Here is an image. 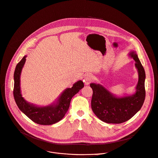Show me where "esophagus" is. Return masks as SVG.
Wrapping results in <instances>:
<instances>
[{
    "label": "esophagus",
    "instance_id": "obj_1",
    "mask_svg": "<svg viewBox=\"0 0 158 158\" xmlns=\"http://www.w3.org/2000/svg\"><path fill=\"white\" fill-rule=\"evenodd\" d=\"M93 77L91 75H90V74L87 75L85 77L84 80L85 85H89L93 81Z\"/></svg>",
    "mask_w": 158,
    "mask_h": 158
}]
</instances>
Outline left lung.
I'll return each instance as SVG.
<instances>
[{"label":"left lung","instance_id":"left-lung-1","mask_svg":"<svg viewBox=\"0 0 158 158\" xmlns=\"http://www.w3.org/2000/svg\"><path fill=\"white\" fill-rule=\"evenodd\" d=\"M129 56L135 60V65L139 74L136 91L134 94L117 97L111 93L102 84H90L93 89L91 108L96 116L104 122L108 123L125 122L135 115L144 102L145 70L135 52H131Z\"/></svg>","mask_w":158,"mask_h":158}]
</instances>
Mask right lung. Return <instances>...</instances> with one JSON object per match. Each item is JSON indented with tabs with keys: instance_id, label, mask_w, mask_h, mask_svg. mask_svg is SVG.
Instances as JSON below:
<instances>
[{
	"instance_id": "1",
	"label": "right lung",
	"mask_w": 158,
	"mask_h": 158,
	"mask_svg": "<svg viewBox=\"0 0 158 158\" xmlns=\"http://www.w3.org/2000/svg\"><path fill=\"white\" fill-rule=\"evenodd\" d=\"M26 55L17 64L14 74L13 94L15 102L19 110L33 122L40 125H52L62 120L70 106L71 99L84 87L82 81L73 84L71 88L65 89L56 103L46 106H38L29 103L22 97L20 89V76L22 69L26 62Z\"/></svg>"
}]
</instances>
